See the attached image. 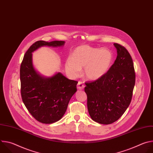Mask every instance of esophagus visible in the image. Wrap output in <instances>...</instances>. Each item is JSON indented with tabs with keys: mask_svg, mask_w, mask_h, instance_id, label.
<instances>
[{
	"mask_svg": "<svg viewBox=\"0 0 153 153\" xmlns=\"http://www.w3.org/2000/svg\"><path fill=\"white\" fill-rule=\"evenodd\" d=\"M84 85L83 84V82H80L79 81L77 83V88L78 90H83L84 88Z\"/></svg>",
	"mask_w": 153,
	"mask_h": 153,
	"instance_id": "esophagus-1",
	"label": "esophagus"
}]
</instances>
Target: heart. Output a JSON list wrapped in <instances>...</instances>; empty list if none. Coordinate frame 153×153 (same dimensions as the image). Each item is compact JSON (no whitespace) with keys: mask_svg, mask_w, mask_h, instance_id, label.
I'll return each instance as SVG.
<instances>
[{"mask_svg":"<svg viewBox=\"0 0 153 153\" xmlns=\"http://www.w3.org/2000/svg\"><path fill=\"white\" fill-rule=\"evenodd\" d=\"M113 54L108 49H100L87 45L75 48L65 60L67 73L73 78L78 77L84 67L83 74L90 80L102 78L110 70L113 62Z\"/></svg>","mask_w":153,"mask_h":153,"instance_id":"obj_1","label":"heart"}]
</instances>
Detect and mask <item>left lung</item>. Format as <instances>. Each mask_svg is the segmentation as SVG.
I'll use <instances>...</instances> for the list:
<instances>
[{
    "instance_id": "1",
    "label": "left lung",
    "mask_w": 153,
    "mask_h": 153,
    "mask_svg": "<svg viewBox=\"0 0 153 153\" xmlns=\"http://www.w3.org/2000/svg\"><path fill=\"white\" fill-rule=\"evenodd\" d=\"M117 56L114 64L101 79L85 83L87 106L91 118L104 125L117 120L131 101L135 85L134 64L123 46L114 43Z\"/></svg>"
}]
</instances>
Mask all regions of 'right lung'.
<instances>
[{"instance_id":"right-lung-1","label":"right lung","mask_w":153,"mask_h":153,"mask_svg":"<svg viewBox=\"0 0 153 153\" xmlns=\"http://www.w3.org/2000/svg\"><path fill=\"white\" fill-rule=\"evenodd\" d=\"M64 41H37L29 48L20 65L21 96L30 113L37 121L50 124L62 119L68 103L77 91V82L60 73L51 77L40 74L33 64L32 53L42 47H61Z\"/></svg>"}]
</instances>
